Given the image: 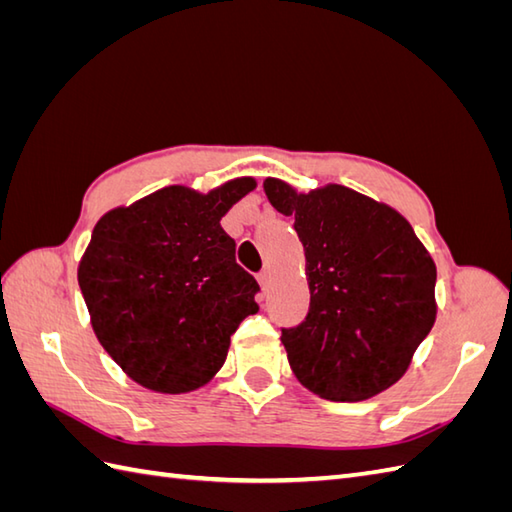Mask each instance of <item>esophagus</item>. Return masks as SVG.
<instances>
[{
	"instance_id": "34e87169",
	"label": "esophagus",
	"mask_w": 512,
	"mask_h": 512,
	"mask_svg": "<svg viewBox=\"0 0 512 512\" xmlns=\"http://www.w3.org/2000/svg\"><path fill=\"white\" fill-rule=\"evenodd\" d=\"M257 281H259V286H262V290L268 292V288H270V273H268V270H262V273L257 275Z\"/></svg>"
}]
</instances>
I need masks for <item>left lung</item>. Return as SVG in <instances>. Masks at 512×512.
<instances>
[{"label": "left lung", "mask_w": 512, "mask_h": 512, "mask_svg": "<svg viewBox=\"0 0 512 512\" xmlns=\"http://www.w3.org/2000/svg\"><path fill=\"white\" fill-rule=\"evenodd\" d=\"M279 213L306 250L310 310L281 328L292 372L328 400L391 387L436 321V264L398 211L341 184L297 193L268 178Z\"/></svg>", "instance_id": "8db88e82"}]
</instances>
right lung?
Returning <instances> with one entry per match:
<instances>
[{
  "label": "right lung",
  "instance_id": "right-lung-1",
  "mask_svg": "<svg viewBox=\"0 0 512 512\" xmlns=\"http://www.w3.org/2000/svg\"><path fill=\"white\" fill-rule=\"evenodd\" d=\"M253 189V178L206 195L167 187L94 226L79 286L101 345L136 383L162 394L209 383L239 323L259 310V284L220 226Z\"/></svg>",
  "mask_w": 512,
  "mask_h": 512
}]
</instances>
